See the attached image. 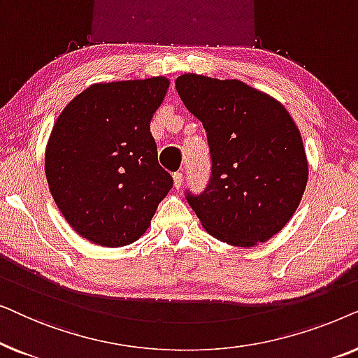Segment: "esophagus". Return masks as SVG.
I'll return each instance as SVG.
<instances>
[{"instance_id": "esophagus-1", "label": "esophagus", "mask_w": 358, "mask_h": 358, "mask_svg": "<svg viewBox=\"0 0 358 358\" xmlns=\"http://www.w3.org/2000/svg\"><path fill=\"white\" fill-rule=\"evenodd\" d=\"M173 179H174V187L179 190L180 185H182V174H180V173H174V174H173Z\"/></svg>"}]
</instances>
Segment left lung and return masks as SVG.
<instances>
[{
  "instance_id": "8db88e82",
  "label": "left lung",
  "mask_w": 358,
  "mask_h": 358,
  "mask_svg": "<svg viewBox=\"0 0 358 358\" xmlns=\"http://www.w3.org/2000/svg\"><path fill=\"white\" fill-rule=\"evenodd\" d=\"M176 90L207 131L212 176L202 194H185L202 227L231 246L268 241L290 222L306 189L296 124L277 99L238 80L185 73Z\"/></svg>"
}]
</instances>
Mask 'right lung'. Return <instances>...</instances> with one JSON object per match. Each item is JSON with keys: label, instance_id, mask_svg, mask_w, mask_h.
Segmentation results:
<instances>
[{"label": "right lung", "instance_id": "right-lung-1", "mask_svg": "<svg viewBox=\"0 0 358 358\" xmlns=\"http://www.w3.org/2000/svg\"><path fill=\"white\" fill-rule=\"evenodd\" d=\"M169 87L164 76L97 83L53 125L45 148L48 189L68 224L87 241H136L171 189L150 122Z\"/></svg>", "mask_w": 358, "mask_h": 358}]
</instances>
